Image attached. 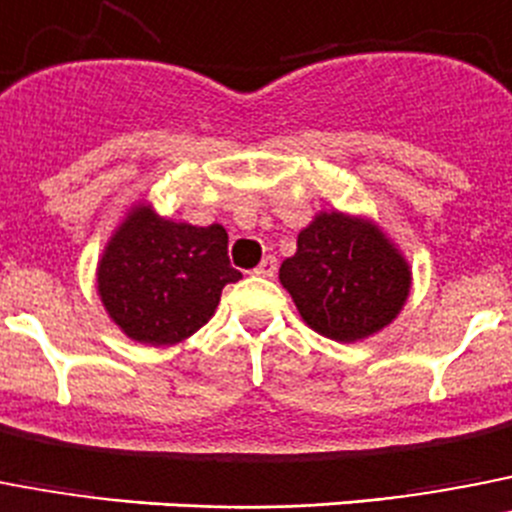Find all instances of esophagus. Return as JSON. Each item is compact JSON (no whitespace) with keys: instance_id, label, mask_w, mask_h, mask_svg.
Segmentation results:
<instances>
[{"instance_id":"esophagus-1","label":"esophagus","mask_w":512,"mask_h":512,"mask_svg":"<svg viewBox=\"0 0 512 512\" xmlns=\"http://www.w3.org/2000/svg\"><path fill=\"white\" fill-rule=\"evenodd\" d=\"M275 270H278V260H275L273 255H268V257H262V262L252 270V273L260 275V278H273Z\"/></svg>"}]
</instances>
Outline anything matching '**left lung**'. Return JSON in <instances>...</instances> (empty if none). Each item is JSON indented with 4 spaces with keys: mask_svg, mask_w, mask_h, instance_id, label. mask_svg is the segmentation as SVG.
Segmentation results:
<instances>
[{
    "mask_svg": "<svg viewBox=\"0 0 512 512\" xmlns=\"http://www.w3.org/2000/svg\"><path fill=\"white\" fill-rule=\"evenodd\" d=\"M281 283L301 319L335 342H358L397 319L412 273L402 252L368 219L322 211L283 260Z\"/></svg>",
    "mask_w": 512,
    "mask_h": 512,
    "instance_id": "left-lung-1",
    "label": "left lung"
}]
</instances>
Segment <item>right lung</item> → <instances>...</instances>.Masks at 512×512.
Listing matches in <instances>:
<instances>
[{"label": "right lung", "mask_w": 512, "mask_h": 512, "mask_svg": "<svg viewBox=\"0 0 512 512\" xmlns=\"http://www.w3.org/2000/svg\"><path fill=\"white\" fill-rule=\"evenodd\" d=\"M239 278L224 226L159 219L144 203L115 229L97 265L102 306L144 345H175L201 330L226 283Z\"/></svg>", "instance_id": "obj_1"}]
</instances>
